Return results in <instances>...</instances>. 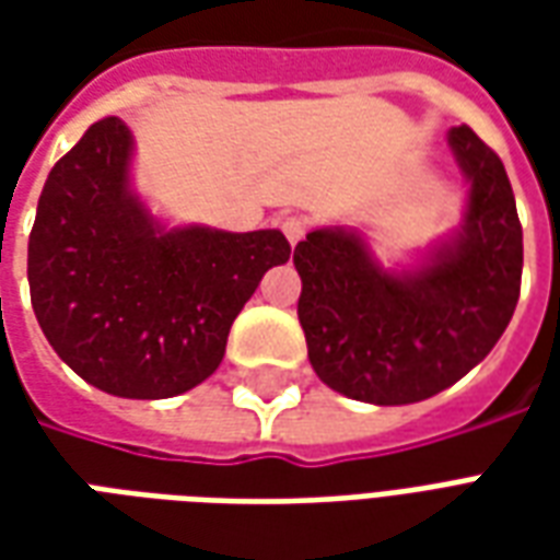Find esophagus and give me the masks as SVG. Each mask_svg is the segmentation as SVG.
I'll use <instances>...</instances> for the list:
<instances>
[{
  "label": "esophagus",
  "instance_id": "obj_1",
  "mask_svg": "<svg viewBox=\"0 0 560 560\" xmlns=\"http://www.w3.org/2000/svg\"><path fill=\"white\" fill-rule=\"evenodd\" d=\"M281 231L288 236V243L296 245L305 236V231H308V224L300 215H288V219H281Z\"/></svg>",
  "mask_w": 560,
  "mask_h": 560
}]
</instances>
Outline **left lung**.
Here are the masks:
<instances>
[{"instance_id":"1","label":"left lung","mask_w":560,"mask_h":560,"mask_svg":"<svg viewBox=\"0 0 560 560\" xmlns=\"http://www.w3.org/2000/svg\"><path fill=\"white\" fill-rule=\"evenodd\" d=\"M446 140L468 183L465 215L417 264L384 267L345 224L315 228L293 248L308 360L348 399H432L486 360L516 312L522 224L504 164L468 126Z\"/></svg>"}]
</instances>
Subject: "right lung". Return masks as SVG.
Here are the masks:
<instances>
[{
  "label": "right lung",
  "mask_w": 560,
  "mask_h": 560,
  "mask_svg": "<svg viewBox=\"0 0 560 560\" xmlns=\"http://www.w3.org/2000/svg\"><path fill=\"white\" fill-rule=\"evenodd\" d=\"M135 135L102 119L44 183L30 233L35 317L59 360L119 399H171L219 369L281 231L171 228L131 183Z\"/></svg>",
  "instance_id": "1"
}]
</instances>
